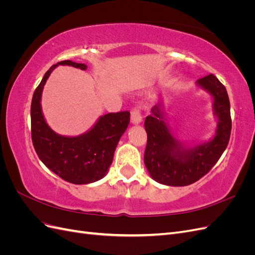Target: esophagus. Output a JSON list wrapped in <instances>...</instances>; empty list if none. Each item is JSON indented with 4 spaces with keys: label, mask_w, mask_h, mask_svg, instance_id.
Listing matches in <instances>:
<instances>
[{
    "label": "esophagus",
    "mask_w": 255,
    "mask_h": 255,
    "mask_svg": "<svg viewBox=\"0 0 255 255\" xmlns=\"http://www.w3.org/2000/svg\"><path fill=\"white\" fill-rule=\"evenodd\" d=\"M130 120H132L134 125H139V123L142 122V116L139 107H135L132 111V117H130Z\"/></svg>",
    "instance_id": "esophagus-1"
}]
</instances>
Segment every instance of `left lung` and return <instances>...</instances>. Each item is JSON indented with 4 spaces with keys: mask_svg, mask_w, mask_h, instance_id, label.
Instances as JSON below:
<instances>
[{
    "mask_svg": "<svg viewBox=\"0 0 255 255\" xmlns=\"http://www.w3.org/2000/svg\"><path fill=\"white\" fill-rule=\"evenodd\" d=\"M196 85L211 96L213 114L217 119L210 140L190 144L177 139L168 125L161 102L152 107L144 120L148 135L144 165L154 181L167 186H187L201 179L217 163L230 140L232 121L226 87L213 74L198 80Z\"/></svg>",
    "mask_w": 255,
    "mask_h": 255,
    "instance_id": "left-lung-1",
    "label": "left lung"
}]
</instances>
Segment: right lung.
Listing matches in <instances>:
<instances>
[{
  "label": "right lung",
  "instance_id": "add662e5",
  "mask_svg": "<svg viewBox=\"0 0 255 255\" xmlns=\"http://www.w3.org/2000/svg\"><path fill=\"white\" fill-rule=\"evenodd\" d=\"M57 66L86 70L85 64L59 61L45 72L36 88L30 105L32 140L38 157L51 171L72 184H90L103 179L113 163L114 153L129 123L128 112L100 117L87 132L79 136L57 134L49 127L41 109L42 90Z\"/></svg>",
  "mask_w": 255,
  "mask_h": 255
}]
</instances>
